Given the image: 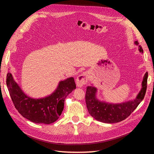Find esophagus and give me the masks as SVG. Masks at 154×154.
Returning a JSON list of instances; mask_svg holds the SVG:
<instances>
[{
	"label": "esophagus",
	"instance_id": "obj_1",
	"mask_svg": "<svg viewBox=\"0 0 154 154\" xmlns=\"http://www.w3.org/2000/svg\"><path fill=\"white\" fill-rule=\"evenodd\" d=\"M88 80V74L87 72H83L78 76L76 78V86L78 87H82L83 85L87 84Z\"/></svg>",
	"mask_w": 154,
	"mask_h": 154
}]
</instances>
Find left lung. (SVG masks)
I'll return each mask as SVG.
<instances>
[{"instance_id": "left-lung-1", "label": "left lung", "mask_w": 154, "mask_h": 154, "mask_svg": "<svg viewBox=\"0 0 154 154\" xmlns=\"http://www.w3.org/2000/svg\"><path fill=\"white\" fill-rule=\"evenodd\" d=\"M134 44L138 45L139 52L143 53V50L141 46L139 45L137 40L135 41ZM147 79L148 72H146L143 79L141 89L136 98L120 103H111L99 100L97 97V88L92 85L87 87L85 101L88 113L97 121L105 123H118L125 119L144 99L146 91Z\"/></svg>"}]
</instances>
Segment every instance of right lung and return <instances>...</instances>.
Listing matches in <instances>:
<instances>
[{
  "instance_id": "1",
  "label": "right lung",
  "mask_w": 154,
  "mask_h": 154,
  "mask_svg": "<svg viewBox=\"0 0 154 154\" xmlns=\"http://www.w3.org/2000/svg\"><path fill=\"white\" fill-rule=\"evenodd\" d=\"M6 84L15 108L23 117L35 123L51 124L57 121L63 110L66 97L76 88L72 77L60 81L51 94L40 98L27 96L8 72Z\"/></svg>"
}]
</instances>
